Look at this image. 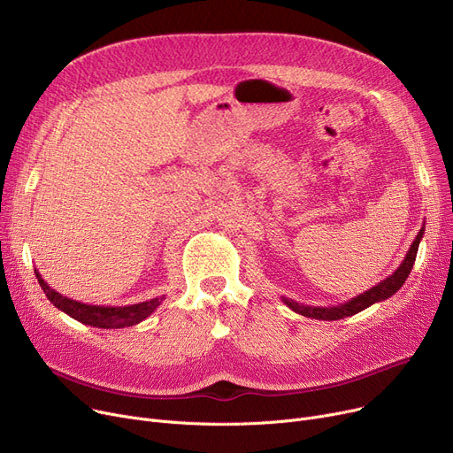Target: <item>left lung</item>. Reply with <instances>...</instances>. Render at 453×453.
I'll use <instances>...</instances> for the list:
<instances>
[{
    "instance_id": "left-lung-1",
    "label": "left lung",
    "mask_w": 453,
    "mask_h": 453,
    "mask_svg": "<svg viewBox=\"0 0 453 453\" xmlns=\"http://www.w3.org/2000/svg\"><path fill=\"white\" fill-rule=\"evenodd\" d=\"M422 234H424V226L420 227L418 234L415 236L413 244L410 246V251L406 253V257H403L402 265L389 275L386 277L382 282L374 284L372 288L365 290L364 294L356 296L342 304H336V306H308V304H303V303H297L294 299H288V297H280L282 303L287 304L290 311L304 316V318H312V319H323V321H336V319H343V318H349V316H354L358 314L362 311H365V308H369L371 304L374 303H380V301H386L388 297H391L393 294H396L400 290V287L403 282H406L408 275L411 273V268L415 265V258H417V251H418V244L422 241Z\"/></svg>"
}]
</instances>
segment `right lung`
<instances>
[{"label": "right lung", "mask_w": 453, "mask_h": 453, "mask_svg": "<svg viewBox=\"0 0 453 453\" xmlns=\"http://www.w3.org/2000/svg\"><path fill=\"white\" fill-rule=\"evenodd\" d=\"M36 279L40 282V287L43 294L47 296L58 311L67 314L69 318H73L81 321L82 325L89 326H97V328H125L141 323L142 319H147L156 308L163 303L165 296L135 303V304H125V306H101V304H88L81 303L75 299H69L62 294H58L55 288H51L50 284L43 280V277L35 270Z\"/></svg>", "instance_id": "add662e5"}]
</instances>
